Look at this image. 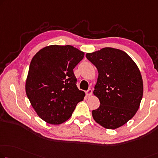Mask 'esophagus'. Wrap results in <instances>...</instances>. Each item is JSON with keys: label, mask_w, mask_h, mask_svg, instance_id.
<instances>
[{"label": "esophagus", "mask_w": 158, "mask_h": 158, "mask_svg": "<svg viewBox=\"0 0 158 158\" xmlns=\"http://www.w3.org/2000/svg\"><path fill=\"white\" fill-rule=\"evenodd\" d=\"M86 94L87 96H91V94H92V89H89L88 90L86 91Z\"/></svg>", "instance_id": "34e87169"}]
</instances>
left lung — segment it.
Returning <instances> with one entry per match:
<instances>
[{
  "label": "left lung",
  "instance_id": "obj_1",
  "mask_svg": "<svg viewBox=\"0 0 158 158\" xmlns=\"http://www.w3.org/2000/svg\"><path fill=\"white\" fill-rule=\"evenodd\" d=\"M86 56L98 72L94 94L100 106L92 110L94 119L105 128H119L134 116L142 100L140 70L128 54L118 49L105 48Z\"/></svg>",
  "mask_w": 158,
  "mask_h": 158
}]
</instances>
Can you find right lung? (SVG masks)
<instances>
[{
    "mask_svg": "<svg viewBox=\"0 0 158 158\" xmlns=\"http://www.w3.org/2000/svg\"><path fill=\"white\" fill-rule=\"evenodd\" d=\"M84 53L71 45H50L35 55L25 84L28 99L47 123H64L72 115L85 94L77 86L73 69Z\"/></svg>",
    "mask_w": 158,
    "mask_h": 158,
    "instance_id": "right-lung-1",
    "label": "right lung"
}]
</instances>
